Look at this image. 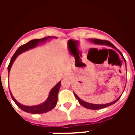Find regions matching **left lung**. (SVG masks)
Segmentation results:
<instances>
[{
    "label": "left lung",
    "mask_w": 135,
    "mask_h": 135,
    "mask_svg": "<svg viewBox=\"0 0 135 135\" xmlns=\"http://www.w3.org/2000/svg\"><path fill=\"white\" fill-rule=\"evenodd\" d=\"M90 40L93 42H94L95 44L96 45H108V46H111L112 48L115 49V50L118 51L119 53L121 54V53L120 52V51L117 49V48L114 46L113 44H112L109 41H108V40H100V39H96V38H90ZM122 55V54H121ZM123 57V56H122ZM125 64H126V62H125ZM75 97H76V98L78 100V102L80 105H82L83 107L84 108H87V109H102V108H107L108 106H110L114 104V103L116 102L120 98V97H119L116 100H115L114 101L112 102V103H106V104H92V103H87V102H85L83 100H82L81 99H80L79 97H78V95H76L74 93Z\"/></svg>",
    "instance_id": "1"
}]
</instances>
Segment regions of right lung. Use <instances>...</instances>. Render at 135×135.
<instances>
[{"label": "right lung", "instance_id": "right-lung-1", "mask_svg": "<svg viewBox=\"0 0 135 135\" xmlns=\"http://www.w3.org/2000/svg\"><path fill=\"white\" fill-rule=\"evenodd\" d=\"M51 38H57V37L47 36L45 37V38L41 39H34V40H30V41H29L27 43L21 45V46H20L16 51V52L15 53V54H14L13 55V57H11L10 63H9V65H8V73L9 74V72H10L11 68L12 65L13 64L14 61L15 60V59L17 57V56H18L19 55L23 53L25 51H27V50L31 49L32 48H34V47H36L38 44L43 43V42H46L47 40ZM60 86L61 81L58 82V83L53 87V89H51V91H50L49 93V97L47 98V99L46 100L45 102L42 103V104L34 106H26L23 105H21V103H19L18 101H17V100L14 98L13 96L12 95L11 93L10 90H9V91H10V94L11 96L12 97V99L13 100L14 102L16 103L17 105L18 106L21 110L24 111V112H27V113H30V114H43V113H46V112H49V111H51V109H53V108L55 107L56 105H57V95H58V92H59V89H60Z\"/></svg>", "mask_w": 135, "mask_h": 135}]
</instances>
